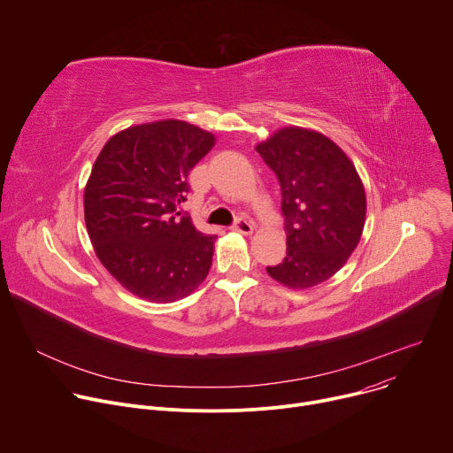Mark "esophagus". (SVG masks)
Instances as JSON below:
<instances>
[{"label":"esophagus","mask_w":453,"mask_h":453,"mask_svg":"<svg viewBox=\"0 0 453 453\" xmlns=\"http://www.w3.org/2000/svg\"><path fill=\"white\" fill-rule=\"evenodd\" d=\"M231 229L236 231V233H242V234H250V233L254 231V226H252L250 220H247V219H243V217H238V219L234 220V224L231 226Z\"/></svg>","instance_id":"obj_1"}]
</instances>
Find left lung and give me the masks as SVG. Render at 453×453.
Segmentation results:
<instances>
[{
  "mask_svg": "<svg viewBox=\"0 0 453 453\" xmlns=\"http://www.w3.org/2000/svg\"><path fill=\"white\" fill-rule=\"evenodd\" d=\"M276 173L287 256L267 267L290 288H310L332 278L360 242L365 191L349 157L326 136L285 127L256 147Z\"/></svg>",
  "mask_w": 453,
  "mask_h": 453,
  "instance_id": "left-lung-1",
  "label": "left lung"
}]
</instances>
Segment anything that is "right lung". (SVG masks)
Here are the masks:
<instances>
[{"instance_id":"add662e5","label":"right lung","mask_w":453,"mask_h":453,"mask_svg":"<svg viewBox=\"0 0 453 453\" xmlns=\"http://www.w3.org/2000/svg\"><path fill=\"white\" fill-rule=\"evenodd\" d=\"M215 136L179 119L143 123L112 136L84 191L86 227L102 265L134 296L172 303L208 276L215 234L177 211L188 173Z\"/></svg>"}]
</instances>
